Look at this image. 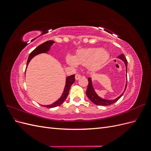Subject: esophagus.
Wrapping results in <instances>:
<instances>
[{
  "label": "esophagus",
  "instance_id": "1",
  "mask_svg": "<svg viewBox=\"0 0 151 151\" xmlns=\"http://www.w3.org/2000/svg\"><path fill=\"white\" fill-rule=\"evenodd\" d=\"M75 77H76V80H79V79L81 78V76L80 74H76Z\"/></svg>",
  "mask_w": 151,
  "mask_h": 151
}]
</instances>
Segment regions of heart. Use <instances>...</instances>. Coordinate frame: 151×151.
Returning a JSON list of instances; mask_svg holds the SVG:
<instances>
[{
	"instance_id": "obj_1",
	"label": "heart",
	"mask_w": 151,
	"mask_h": 151,
	"mask_svg": "<svg viewBox=\"0 0 151 151\" xmlns=\"http://www.w3.org/2000/svg\"><path fill=\"white\" fill-rule=\"evenodd\" d=\"M109 57L108 52L101 48H83L77 52L76 57L72 55L67 57V62L70 66L77 68L79 65L88 66L91 71H97Z\"/></svg>"
}]
</instances>
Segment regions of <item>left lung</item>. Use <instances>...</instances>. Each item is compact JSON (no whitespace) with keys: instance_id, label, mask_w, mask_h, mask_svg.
Returning <instances> with one entry per match:
<instances>
[{"instance_id":"8db88e82","label":"left lung","mask_w":151,"mask_h":151,"mask_svg":"<svg viewBox=\"0 0 151 151\" xmlns=\"http://www.w3.org/2000/svg\"><path fill=\"white\" fill-rule=\"evenodd\" d=\"M118 58L120 59L123 62H124L125 67H126V84L125 86V89L123 92L119 96L117 97L116 99H103L101 97H99V96L97 94V93H96V91L94 89V87L93 86V83H92V79H91V77H89L88 79V89H87L86 91V95L88 98L92 101L93 103L96 105H102V106H108V105H110L116 102L118 99H119L122 96L124 93L125 91V89L127 88V60L125 57V55L123 54H121L120 55L118 56L117 57Z\"/></svg>"}]
</instances>
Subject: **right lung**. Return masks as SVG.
I'll use <instances>...</instances> for the list:
<instances>
[{
	"label": "right lung",
	"mask_w": 151,
	"mask_h": 151,
	"mask_svg": "<svg viewBox=\"0 0 151 151\" xmlns=\"http://www.w3.org/2000/svg\"><path fill=\"white\" fill-rule=\"evenodd\" d=\"M54 43H55V42H53V41L49 40V41H47V42H45V43H43L42 44H41L38 47H36L33 50V51L30 53V55L28 57V61H27V63H26V70L27 67H28L29 63L30 62L32 58L37 55H39L41 53H48L47 52L50 51V47L52 46ZM25 73H26V71H25ZM74 82H75V75L74 74L67 77L66 79H65V87H64V89H63V91L62 96L60 97V98L51 104H49V105L41 104V105L43 106L47 107V108H54V107H57V106H59V105L62 104L63 102H64L65 99L67 97L68 93H69L70 86L72 85L73 83H74Z\"/></svg>",
	"instance_id": "obj_1"
}]
</instances>
